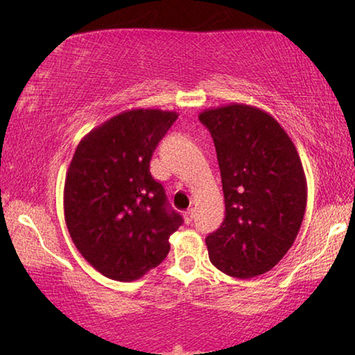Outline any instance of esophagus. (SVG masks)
I'll return each mask as SVG.
<instances>
[{
    "label": "esophagus",
    "mask_w": 355,
    "mask_h": 355,
    "mask_svg": "<svg viewBox=\"0 0 355 355\" xmlns=\"http://www.w3.org/2000/svg\"><path fill=\"white\" fill-rule=\"evenodd\" d=\"M183 218H184L186 224H191L192 219H194V209H188V211H184Z\"/></svg>",
    "instance_id": "34e87169"
}]
</instances>
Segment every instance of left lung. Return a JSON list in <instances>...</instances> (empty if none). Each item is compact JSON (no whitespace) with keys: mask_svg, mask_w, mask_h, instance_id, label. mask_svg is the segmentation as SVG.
<instances>
[{"mask_svg":"<svg viewBox=\"0 0 355 355\" xmlns=\"http://www.w3.org/2000/svg\"><path fill=\"white\" fill-rule=\"evenodd\" d=\"M225 219L205 243L209 261L235 279L271 271L294 243L307 207V178L291 137L271 114L230 103L208 107Z\"/></svg>","mask_w":355,"mask_h":355,"instance_id":"1","label":"left lung"}]
</instances>
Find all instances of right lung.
<instances>
[{"mask_svg":"<svg viewBox=\"0 0 355 355\" xmlns=\"http://www.w3.org/2000/svg\"><path fill=\"white\" fill-rule=\"evenodd\" d=\"M177 117L152 107L120 112L89 131L70 161L65 224L80 254L107 279L144 277L169 254L182 225L150 173L153 150Z\"/></svg>","mask_w":355,"mask_h":355,"instance_id":"1","label":"right lung"}]
</instances>
